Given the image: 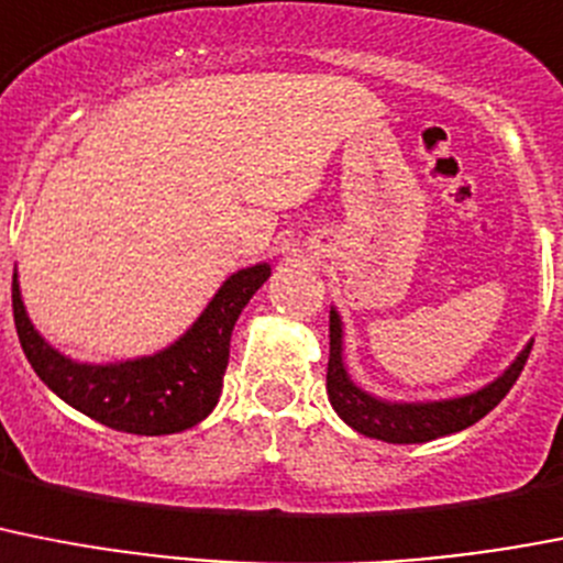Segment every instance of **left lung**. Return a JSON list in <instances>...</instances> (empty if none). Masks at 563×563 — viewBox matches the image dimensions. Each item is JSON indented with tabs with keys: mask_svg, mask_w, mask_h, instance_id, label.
I'll return each instance as SVG.
<instances>
[{
	"mask_svg": "<svg viewBox=\"0 0 563 563\" xmlns=\"http://www.w3.org/2000/svg\"><path fill=\"white\" fill-rule=\"evenodd\" d=\"M341 350H344V330H341L339 313L330 310L328 396L339 419L367 439L387 441V444H424V441L467 430L475 421H482L518 382L532 344L518 353L516 362L504 369L496 382H489L487 387L470 396L441 398V401H387V398L369 396L347 376Z\"/></svg>",
	"mask_w": 563,
	"mask_h": 563,
	"instance_id": "1",
	"label": "left lung"
}]
</instances>
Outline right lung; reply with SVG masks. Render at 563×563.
<instances>
[{"mask_svg": "<svg viewBox=\"0 0 563 563\" xmlns=\"http://www.w3.org/2000/svg\"><path fill=\"white\" fill-rule=\"evenodd\" d=\"M267 276L271 264H253L233 273L179 341L128 362L81 364L53 350L27 319L16 273L13 321L31 367L62 401L110 430L170 435L199 424L213 412L222 396L235 319Z\"/></svg>", "mask_w": 563, "mask_h": 563, "instance_id": "obj_1", "label": "right lung"}]
</instances>
